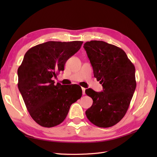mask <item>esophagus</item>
Segmentation results:
<instances>
[{"label":"esophagus","instance_id":"1","mask_svg":"<svg viewBox=\"0 0 157 157\" xmlns=\"http://www.w3.org/2000/svg\"><path fill=\"white\" fill-rule=\"evenodd\" d=\"M82 94L84 95L85 94V90H86V88H82Z\"/></svg>","mask_w":157,"mask_h":157}]
</instances>
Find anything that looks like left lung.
<instances>
[{"instance_id":"obj_1","label":"left lung","mask_w":157,"mask_h":157,"mask_svg":"<svg viewBox=\"0 0 157 157\" xmlns=\"http://www.w3.org/2000/svg\"><path fill=\"white\" fill-rule=\"evenodd\" d=\"M103 90L89 88L86 94L93 100L86 111L88 120L100 128H109L119 122L128 111L136 87L135 67L126 53L115 45L92 40L84 45Z\"/></svg>"}]
</instances>
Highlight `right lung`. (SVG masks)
Masks as SVG:
<instances>
[{
    "instance_id": "add662e5",
    "label": "right lung",
    "mask_w": 157,
    "mask_h": 157,
    "mask_svg": "<svg viewBox=\"0 0 157 157\" xmlns=\"http://www.w3.org/2000/svg\"><path fill=\"white\" fill-rule=\"evenodd\" d=\"M83 42L49 41L29 49L17 70L18 88L32 118L42 127L61 123L70 106L82 97L78 85L55 84L53 78Z\"/></svg>"
}]
</instances>
